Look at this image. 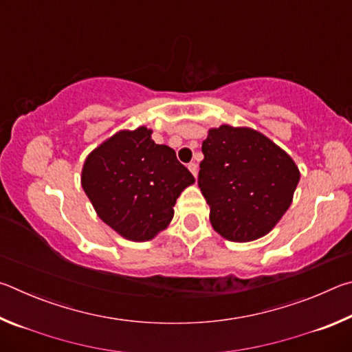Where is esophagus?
Returning <instances> with one entry per match:
<instances>
[{"label":"esophagus","instance_id":"obj_1","mask_svg":"<svg viewBox=\"0 0 352 352\" xmlns=\"http://www.w3.org/2000/svg\"><path fill=\"white\" fill-rule=\"evenodd\" d=\"M188 169L190 170V174H192L194 177H197V174H199V166L195 164V163H189L188 164Z\"/></svg>","mask_w":352,"mask_h":352}]
</instances>
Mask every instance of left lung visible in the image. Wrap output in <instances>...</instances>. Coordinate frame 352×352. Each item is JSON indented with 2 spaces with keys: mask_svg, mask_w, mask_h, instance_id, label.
<instances>
[{
  "mask_svg": "<svg viewBox=\"0 0 352 352\" xmlns=\"http://www.w3.org/2000/svg\"><path fill=\"white\" fill-rule=\"evenodd\" d=\"M199 186L212 228L225 239H259L292 204L300 172L287 153L252 129H211L201 144Z\"/></svg>",
  "mask_w": 352,
  "mask_h": 352,
  "instance_id": "1",
  "label": "left lung"
}]
</instances>
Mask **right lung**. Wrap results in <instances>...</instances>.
<instances>
[{
    "instance_id": "obj_1",
    "label": "right lung",
    "mask_w": 352,
    "mask_h": 352,
    "mask_svg": "<svg viewBox=\"0 0 352 352\" xmlns=\"http://www.w3.org/2000/svg\"><path fill=\"white\" fill-rule=\"evenodd\" d=\"M151 130L119 132L88 155L82 188L98 216L130 241H148L174 217V205L194 177L174 148L155 144Z\"/></svg>"
}]
</instances>
